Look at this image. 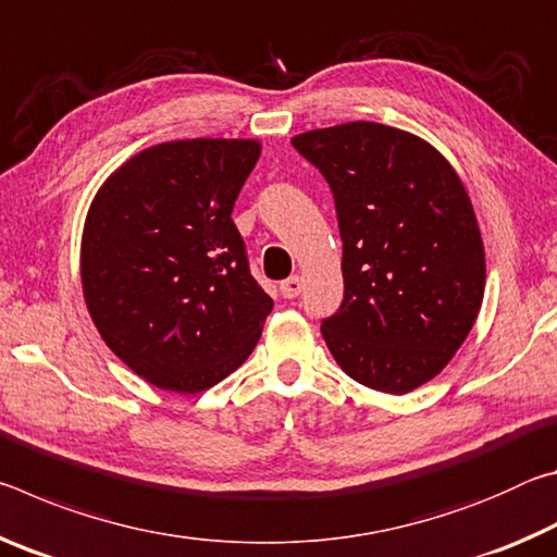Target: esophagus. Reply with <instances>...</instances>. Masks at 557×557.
I'll list each match as a JSON object with an SVG mask.
<instances>
[{
	"label": "esophagus",
	"instance_id": "esophagus-1",
	"mask_svg": "<svg viewBox=\"0 0 557 557\" xmlns=\"http://www.w3.org/2000/svg\"><path fill=\"white\" fill-rule=\"evenodd\" d=\"M301 287H305V282H301V277L299 275H292V277H287L285 282H282L280 292H282V297H285V299H295V297H299Z\"/></svg>",
	"mask_w": 557,
	"mask_h": 557
}]
</instances>
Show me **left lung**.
I'll list each match as a JSON object with an SVG mask.
<instances>
[{"mask_svg": "<svg viewBox=\"0 0 557 557\" xmlns=\"http://www.w3.org/2000/svg\"><path fill=\"white\" fill-rule=\"evenodd\" d=\"M324 174L344 243V301L322 322L346 375L403 395L451 361L482 309L484 243L459 174L435 147L379 122L292 137Z\"/></svg>", "mask_w": 557, "mask_h": 557, "instance_id": "obj_1", "label": "left lung"}]
</instances>
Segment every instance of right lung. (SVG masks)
Masks as SVG:
<instances>
[{"label": "right lung", "instance_id": "right-lung-1", "mask_svg": "<svg viewBox=\"0 0 557 557\" xmlns=\"http://www.w3.org/2000/svg\"><path fill=\"white\" fill-rule=\"evenodd\" d=\"M258 139H176L115 169L92 199L81 282L122 363L172 393H201L252 354L272 299L231 219Z\"/></svg>", "mask_w": 557, "mask_h": 557}]
</instances>
